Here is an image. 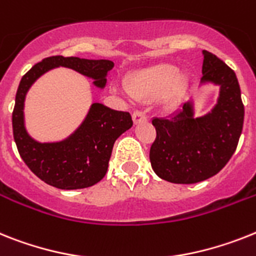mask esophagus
<instances>
[{
    "instance_id": "obj_1",
    "label": "esophagus",
    "mask_w": 256,
    "mask_h": 256,
    "mask_svg": "<svg viewBox=\"0 0 256 256\" xmlns=\"http://www.w3.org/2000/svg\"><path fill=\"white\" fill-rule=\"evenodd\" d=\"M147 120H148L147 116H146L143 112L135 110L134 113H132V121H134V124H139V122H146Z\"/></svg>"
}]
</instances>
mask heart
<instances>
[{
  "label": "heart",
  "instance_id": "1",
  "mask_svg": "<svg viewBox=\"0 0 256 256\" xmlns=\"http://www.w3.org/2000/svg\"><path fill=\"white\" fill-rule=\"evenodd\" d=\"M180 70L173 65H158L132 74L128 80V94L136 100L154 102L178 88Z\"/></svg>",
  "mask_w": 256,
  "mask_h": 256
}]
</instances>
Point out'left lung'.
Returning a JSON list of instances; mask_svg holds the SVG:
<instances>
[{
	"mask_svg": "<svg viewBox=\"0 0 256 256\" xmlns=\"http://www.w3.org/2000/svg\"><path fill=\"white\" fill-rule=\"evenodd\" d=\"M202 83L220 86L211 113L195 118L191 102L168 118H154L156 139L150 150L152 169L173 184H196L218 174L233 156L244 128V106L236 72L203 50Z\"/></svg>",
	"mask_w": 256,
	"mask_h": 256,
	"instance_id": "8db88e82",
	"label": "left lung"
}]
</instances>
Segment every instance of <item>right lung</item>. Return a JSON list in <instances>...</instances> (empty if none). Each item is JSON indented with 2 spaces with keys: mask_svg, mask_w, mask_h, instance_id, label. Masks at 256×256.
<instances>
[{
  "mask_svg": "<svg viewBox=\"0 0 256 256\" xmlns=\"http://www.w3.org/2000/svg\"><path fill=\"white\" fill-rule=\"evenodd\" d=\"M58 66L94 79L102 88L114 64L109 60H86L52 56L38 62L23 75L12 110V134L26 165L45 184L62 190L90 188L106 174L116 139L132 126L128 112H118L102 104H92L87 118L68 139L58 143H38L27 134L23 121L26 94L36 79Z\"/></svg>",
  "mask_w": 256,
  "mask_h": 256,
  "instance_id": "right-lung-1",
  "label": "right lung"
}]
</instances>
